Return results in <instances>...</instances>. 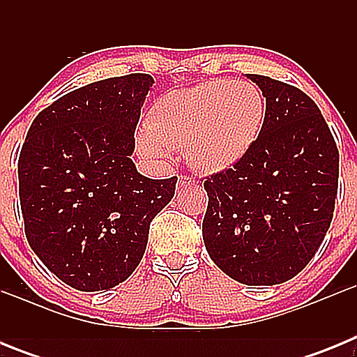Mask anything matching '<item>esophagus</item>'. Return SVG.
<instances>
[{"mask_svg":"<svg viewBox=\"0 0 357 357\" xmlns=\"http://www.w3.org/2000/svg\"><path fill=\"white\" fill-rule=\"evenodd\" d=\"M178 182H181V184H193L195 178H193V176L184 175V176H181V181H178Z\"/></svg>","mask_w":357,"mask_h":357,"instance_id":"esophagus-1","label":"esophagus"}]
</instances>
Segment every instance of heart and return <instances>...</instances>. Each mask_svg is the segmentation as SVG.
<instances>
[{"instance_id":"b5f03b06","label":"heart","mask_w":357,"mask_h":357,"mask_svg":"<svg viewBox=\"0 0 357 357\" xmlns=\"http://www.w3.org/2000/svg\"><path fill=\"white\" fill-rule=\"evenodd\" d=\"M264 114L263 94L250 82H204L160 98L139 132L137 146L150 159L185 150L198 172L223 173L257 143Z\"/></svg>"}]
</instances>
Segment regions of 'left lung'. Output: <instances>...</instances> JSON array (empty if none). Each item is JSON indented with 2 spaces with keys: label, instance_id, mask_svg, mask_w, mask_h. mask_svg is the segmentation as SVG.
Returning <instances> with one entry per match:
<instances>
[{
  "label": "left lung",
  "instance_id": "left-lung-1",
  "mask_svg": "<svg viewBox=\"0 0 357 357\" xmlns=\"http://www.w3.org/2000/svg\"><path fill=\"white\" fill-rule=\"evenodd\" d=\"M266 98L259 139L234 168L204 182V243L223 273L247 286L301 273L331 227L340 153L317 103L301 89L247 75Z\"/></svg>",
  "mask_w": 357,
  "mask_h": 357
}]
</instances>
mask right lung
<instances>
[{"mask_svg": "<svg viewBox=\"0 0 357 357\" xmlns=\"http://www.w3.org/2000/svg\"><path fill=\"white\" fill-rule=\"evenodd\" d=\"M150 75L105 78L40 110L19 153L24 234L50 272L80 291L118 286L143 259L176 176L135 168L134 132Z\"/></svg>", "mask_w": 357, "mask_h": 357, "instance_id": "add662e5", "label": "right lung"}]
</instances>
